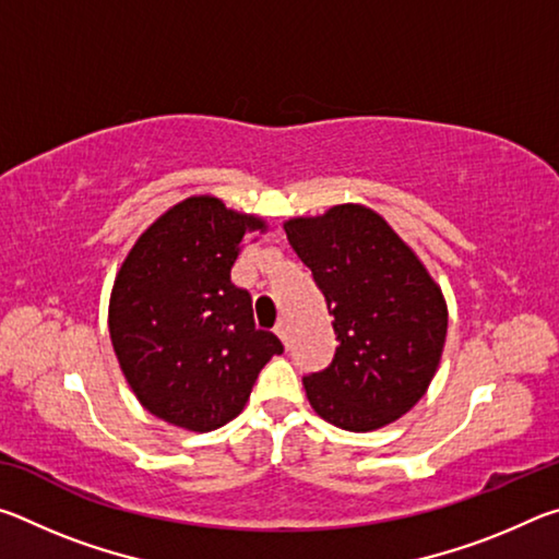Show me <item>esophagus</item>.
I'll list each match as a JSON object with an SVG mask.
<instances>
[{
    "instance_id": "esophagus-1",
    "label": "esophagus",
    "mask_w": 559,
    "mask_h": 559,
    "mask_svg": "<svg viewBox=\"0 0 559 559\" xmlns=\"http://www.w3.org/2000/svg\"><path fill=\"white\" fill-rule=\"evenodd\" d=\"M276 335L281 337V343L288 347V343H290V328H288L286 320H281V323L276 325Z\"/></svg>"
}]
</instances>
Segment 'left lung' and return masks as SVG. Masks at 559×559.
<instances>
[{
	"label": "left lung",
	"instance_id": "obj_1",
	"mask_svg": "<svg viewBox=\"0 0 559 559\" xmlns=\"http://www.w3.org/2000/svg\"><path fill=\"white\" fill-rule=\"evenodd\" d=\"M333 316L335 357L302 377L318 416L347 431L400 419L437 374L449 313L441 288L380 214L337 204L283 224Z\"/></svg>",
	"mask_w": 559,
	"mask_h": 559
}]
</instances>
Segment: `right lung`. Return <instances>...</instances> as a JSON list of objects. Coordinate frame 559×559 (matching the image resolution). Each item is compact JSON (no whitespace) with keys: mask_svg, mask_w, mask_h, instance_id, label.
I'll return each mask as SVG.
<instances>
[{"mask_svg":"<svg viewBox=\"0 0 559 559\" xmlns=\"http://www.w3.org/2000/svg\"><path fill=\"white\" fill-rule=\"evenodd\" d=\"M266 222L187 197L147 226L112 283L108 328L138 402L187 431L239 416L281 340L257 330L251 296L231 283L243 236Z\"/></svg>","mask_w":559,"mask_h":559,"instance_id":"1","label":"right lung"}]
</instances>
